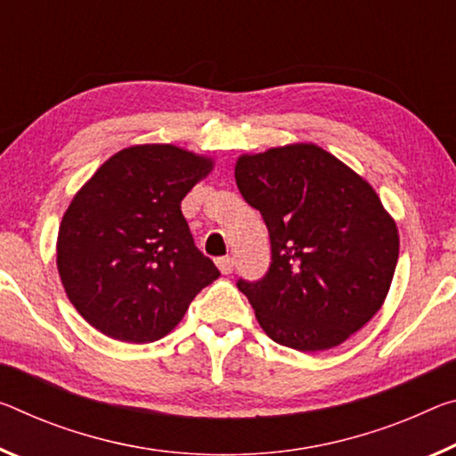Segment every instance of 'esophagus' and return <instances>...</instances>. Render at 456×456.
I'll use <instances>...</instances> for the list:
<instances>
[{
    "label": "esophagus",
    "mask_w": 456,
    "mask_h": 456,
    "mask_svg": "<svg viewBox=\"0 0 456 456\" xmlns=\"http://www.w3.org/2000/svg\"><path fill=\"white\" fill-rule=\"evenodd\" d=\"M216 267H219L221 273H225V276H227V273L233 272V267H235V259L231 257V256L219 257V259H216Z\"/></svg>",
    "instance_id": "esophagus-1"
}]
</instances>
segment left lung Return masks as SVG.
<instances>
[{
  "mask_svg": "<svg viewBox=\"0 0 456 456\" xmlns=\"http://www.w3.org/2000/svg\"><path fill=\"white\" fill-rule=\"evenodd\" d=\"M235 183L270 231V270L237 281L265 335L314 353L365 327L400 254L395 221L373 186L316 143L243 154Z\"/></svg>",
  "mask_w": 456,
  "mask_h": 456,
  "instance_id": "obj_1",
  "label": "left lung"
}]
</instances>
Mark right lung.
Segmentation results:
<instances>
[{"mask_svg": "<svg viewBox=\"0 0 456 456\" xmlns=\"http://www.w3.org/2000/svg\"><path fill=\"white\" fill-rule=\"evenodd\" d=\"M213 164L172 143L129 146L75 194L59 227L56 267L91 327L115 341H158L221 276L180 211Z\"/></svg>", "mask_w": 456, "mask_h": 456, "instance_id": "add662e5", "label": "right lung"}]
</instances>
